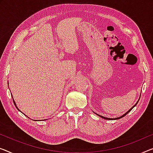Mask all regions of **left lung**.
<instances>
[{"instance_id":"8db88e82","label":"left lung","mask_w":153,"mask_h":153,"mask_svg":"<svg viewBox=\"0 0 153 153\" xmlns=\"http://www.w3.org/2000/svg\"><path fill=\"white\" fill-rule=\"evenodd\" d=\"M139 100H138V101L137 102V103L135 104V105H134L133 107H132V108H131V109H130V110H128V111H127V112L126 113H125L124 114V115H122V116H120V117H117V118H108V117H103V116H102V115H98V114H97V113H95V114H96V115H98L99 116V117H102V118H103V119H104V120H119V119H121V118H122L123 117H124V116L125 115H127V114L129 112H130V111H131V110H132V109H133V108H134V107H135L136 105H137V104L138 103V102H139Z\"/></svg>"}]
</instances>
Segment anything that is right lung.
I'll return each instance as SVG.
<instances>
[{
  "mask_svg": "<svg viewBox=\"0 0 153 153\" xmlns=\"http://www.w3.org/2000/svg\"><path fill=\"white\" fill-rule=\"evenodd\" d=\"M8 84V86H9V82L7 83ZM11 97H12V99H13V104H14V105H15V106H16V108L17 109H18V111H20V110H19V108H18V106H16V102H15V101H14V100H13V96H12V94H11ZM24 114V113H23Z\"/></svg>",
  "mask_w": 153,
  "mask_h": 153,
  "instance_id": "add662e5",
  "label": "right lung"
}]
</instances>
